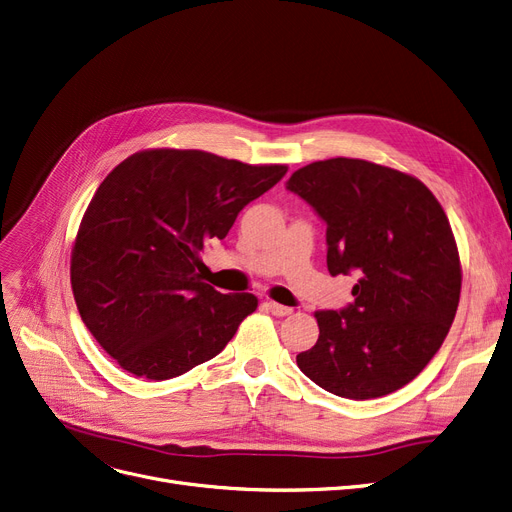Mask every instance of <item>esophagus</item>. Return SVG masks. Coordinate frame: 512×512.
Returning <instances> with one entry per match:
<instances>
[{
  "instance_id": "obj_1",
  "label": "esophagus",
  "mask_w": 512,
  "mask_h": 512,
  "mask_svg": "<svg viewBox=\"0 0 512 512\" xmlns=\"http://www.w3.org/2000/svg\"><path fill=\"white\" fill-rule=\"evenodd\" d=\"M263 305L268 307V311H272V314H274V316H278V318H284V316H291V314H293V309H291V307L280 305V303H276V301H265Z\"/></svg>"
}]
</instances>
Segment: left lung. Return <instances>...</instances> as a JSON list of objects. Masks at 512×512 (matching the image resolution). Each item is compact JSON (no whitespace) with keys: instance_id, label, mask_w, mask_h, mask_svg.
<instances>
[{"instance_id":"1","label":"left lung","mask_w":512,"mask_h":512,"mask_svg":"<svg viewBox=\"0 0 512 512\" xmlns=\"http://www.w3.org/2000/svg\"><path fill=\"white\" fill-rule=\"evenodd\" d=\"M286 190L326 224L330 276H360L353 303L316 311L320 337L297 366L347 399L402 389L439 351L458 309L460 257L446 213L416 177L362 159L301 167Z\"/></svg>"}]
</instances>
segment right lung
Returning <instances> with one entry per match:
<instances>
[{"mask_svg": "<svg viewBox=\"0 0 512 512\" xmlns=\"http://www.w3.org/2000/svg\"><path fill=\"white\" fill-rule=\"evenodd\" d=\"M284 173L157 148L106 175L81 219L71 284L83 324L123 370L167 381L228 345L257 297L215 291L196 272L198 255Z\"/></svg>", "mask_w": 512, "mask_h": 512, "instance_id": "1", "label": "right lung"}]
</instances>
